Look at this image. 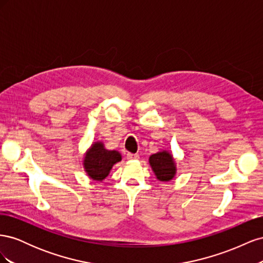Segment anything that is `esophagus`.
Masks as SVG:
<instances>
[{"mask_svg": "<svg viewBox=\"0 0 263 263\" xmlns=\"http://www.w3.org/2000/svg\"><path fill=\"white\" fill-rule=\"evenodd\" d=\"M127 159H128V160H137V159H139V155L128 153L127 154Z\"/></svg>", "mask_w": 263, "mask_h": 263, "instance_id": "obj_1", "label": "esophagus"}]
</instances>
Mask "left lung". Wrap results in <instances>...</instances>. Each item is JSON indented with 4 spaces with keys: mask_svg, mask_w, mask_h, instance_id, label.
Masks as SVG:
<instances>
[{
    "mask_svg": "<svg viewBox=\"0 0 263 263\" xmlns=\"http://www.w3.org/2000/svg\"><path fill=\"white\" fill-rule=\"evenodd\" d=\"M149 164L156 178L161 182H170L177 174V163L168 150H160L149 157Z\"/></svg>",
    "mask_w": 263,
    "mask_h": 263,
    "instance_id": "8db88e82",
    "label": "left lung"
}]
</instances>
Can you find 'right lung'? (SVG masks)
<instances>
[{
	"mask_svg": "<svg viewBox=\"0 0 263 263\" xmlns=\"http://www.w3.org/2000/svg\"><path fill=\"white\" fill-rule=\"evenodd\" d=\"M122 161V155L117 150H108L102 140L94 141L83 155L82 165L86 176L93 181L105 180L113 165Z\"/></svg>",
	"mask_w": 263,
	"mask_h": 263,
	"instance_id": "add662e5",
	"label": "right lung"
}]
</instances>
